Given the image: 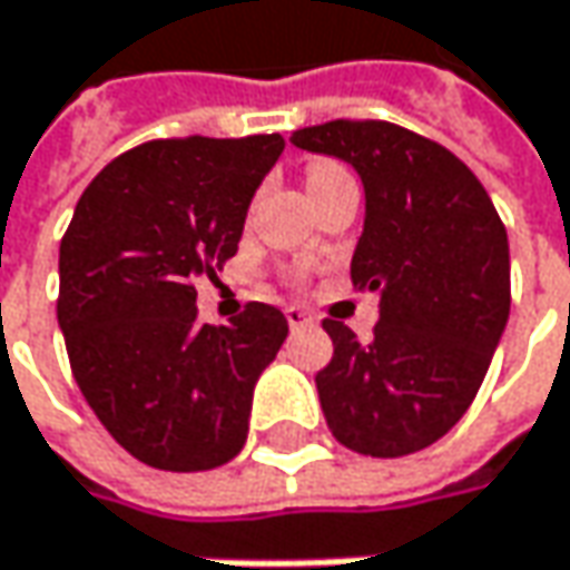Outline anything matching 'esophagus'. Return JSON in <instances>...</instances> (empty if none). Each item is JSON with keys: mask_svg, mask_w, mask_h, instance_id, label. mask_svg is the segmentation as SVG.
Returning <instances> with one entry per match:
<instances>
[{"mask_svg": "<svg viewBox=\"0 0 570 570\" xmlns=\"http://www.w3.org/2000/svg\"><path fill=\"white\" fill-rule=\"evenodd\" d=\"M286 322H289V328H309L313 322H316V316L313 313H306L303 306H286Z\"/></svg>", "mask_w": 570, "mask_h": 570, "instance_id": "1", "label": "esophagus"}]
</instances>
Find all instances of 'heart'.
I'll list each match as a JSON object with an SVG mask.
<instances>
[{"mask_svg": "<svg viewBox=\"0 0 570 570\" xmlns=\"http://www.w3.org/2000/svg\"><path fill=\"white\" fill-rule=\"evenodd\" d=\"M342 177H348V170H345L342 164H335V160H313V164L306 167V186H309V189L335 184V180H342Z\"/></svg>", "mask_w": 570, "mask_h": 570, "instance_id": "b5f03b06", "label": "heart"}]
</instances>
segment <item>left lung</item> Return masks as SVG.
Returning a JSON list of instances; mask_svg holds the SVG:
<instances>
[{
    "mask_svg": "<svg viewBox=\"0 0 570 570\" xmlns=\"http://www.w3.org/2000/svg\"><path fill=\"white\" fill-rule=\"evenodd\" d=\"M289 141L361 174L352 284L381 293L367 345L345 322H322L335 348L316 374L325 422L357 454L422 452L468 413L507 328V228L471 167L403 125L335 118Z\"/></svg>",
    "mask_w": 570,
    "mask_h": 570,
    "instance_id": "8db88e82",
    "label": "left lung"
}]
</instances>
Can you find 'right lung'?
Segmentation results:
<instances>
[{
    "mask_svg": "<svg viewBox=\"0 0 570 570\" xmlns=\"http://www.w3.org/2000/svg\"><path fill=\"white\" fill-rule=\"evenodd\" d=\"M281 135L157 138L109 160L60 242L57 322L86 403L160 471H209L242 452L252 393L286 318L248 303L203 325L196 281L235 257Z\"/></svg>",
    "mask_w": 570,
    "mask_h": 570,
    "instance_id": "right-lung-1",
    "label": "right lung"
}]
</instances>
